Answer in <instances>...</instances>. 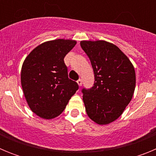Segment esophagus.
<instances>
[{"label": "esophagus", "instance_id": "1", "mask_svg": "<svg viewBox=\"0 0 156 156\" xmlns=\"http://www.w3.org/2000/svg\"><path fill=\"white\" fill-rule=\"evenodd\" d=\"M77 83H78V85L80 87L81 85H82V80H81V79L78 80H77Z\"/></svg>", "mask_w": 156, "mask_h": 156}]
</instances>
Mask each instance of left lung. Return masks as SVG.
<instances>
[{"instance_id": "left-lung-1", "label": "left lung", "mask_w": 156, "mask_h": 156, "mask_svg": "<svg viewBox=\"0 0 156 156\" xmlns=\"http://www.w3.org/2000/svg\"><path fill=\"white\" fill-rule=\"evenodd\" d=\"M94 73L90 89L83 88L87 114L99 125L113 122L131 101L136 84L131 62L115 44L105 41H82Z\"/></svg>"}]
</instances>
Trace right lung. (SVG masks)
<instances>
[{
  "label": "right lung",
  "instance_id": "obj_1",
  "mask_svg": "<svg viewBox=\"0 0 156 156\" xmlns=\"http://www.w3.org/2000/svg\"><path fill=\"white\" fill-rule=\"evenodd\" d=\"M76 41H47L28 55L21 71V84L29 107L41 118L51 119L64 111L79 86L69 79L65 56Z\"/></svg>",
  "mask_w": 156,
  "mask_h": 156
}]
</instances>
